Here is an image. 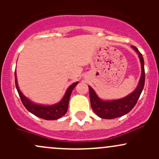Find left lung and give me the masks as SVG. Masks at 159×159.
Instances as JSON below:
<instances>
[{
	"instance_id": "obj_1",
	"label": "left lung",
	"mask_w": 159,
	"mask_h": 159,
	"mask_svg": "<svg viewBox=\"0 0 159 159\" xmlns=\"http://www.w3.org/2000/svg\"><path fill=\"white\" fill-rule=\"evenodd\" d=\"M131 48L139 55L141 67H142V75H141L137 88L134 91L122 98L105 101L101 99L94 91V89L91 86H89L91 108L98 116L104 119H113V118H118L129 113L136 105L142 94V90L144 89L145 76L143 57L137 48L134 46H131Z\"/></svg>"
}]
</instances>
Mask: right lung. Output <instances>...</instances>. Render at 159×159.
<instances>
[{
  "label": "right lung",
  "mask_w": 159,
  "mask_h": 159,
  "mask_svg": "<svg viewBox=\"0 0 159 159\" xmlns=\"http://www.w3.org/2000/svg\"><path fill=\"white\" fill-rule=\"evenodd\" d=\"M78 84V81L70 84L69 87L68 88V89H67L66 92H65V95L62 98L61 100L59 102H57V103L51 105H40V104H37L32 102L28 98L24 95L23 93L20 91V90L19 89L18 84H17V75H16L15 72L16 89L17 90V92H18L20 99H21L23 105H25V108L30 113H32L35 116L38 117V118H43V119L45 120L58 119V118H61L62 116H64L66 114L67 111H68V103H69V99L71 91H73V89H75V86Z\"/></svg>",
  "instance_id": "add662e5"
}]
</instances>
